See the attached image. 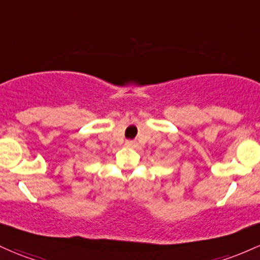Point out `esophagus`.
I'll return each mask as SVG.
<instances>
[{"instance_id":"esophagus-1","label":"esophagus","mask_w":260,"mask_h":260,"mask_svg":"<svg viewBox=\"0 0 260 260\" xmlns=\"http://www.w3.org/2000/svg\"><path fill=\"white\" fill-rule=\"evenodd\" d=\"M125 145L129 148H135V147H137V142L136 141H127L125 142Z\"/></svg>"}]
</instances>
